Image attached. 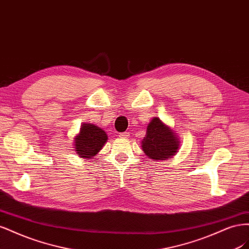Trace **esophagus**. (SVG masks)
<instances>
[{
  "instance_id": "esophagus-1",
  "label": "esophagus",
  "mask_w": 249,
  "mask_h": 249,
  "mask_svg": "<svg viewBox=\"0 0 249 249\" xmlns=\"http://www.w3.org/2000/svg\"><path fill=\"white\" fill-rule=\"evenodd\" d=\"M129 135H130V133L124 132V133H120V134H119V137H120V138H127V137H129Z\"/></svg>"
}]
</instances>
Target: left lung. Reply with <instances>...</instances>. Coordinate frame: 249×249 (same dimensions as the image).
I'll return each instance as SVG.
<instances>
[{
	"label": "left lung",
	"instance_id": "left-lung-1",
	"mask_svg": "<svg viewBox=\"0 0 249 249\" xmlns=\"http://www.w3.org/2000/svg\"><path fill=\"white\" fill-rule=\"evenodd\" d=\"M179 143L180 141L176 133H173L160 118L154 117L147 125L146 135L141 142V147L149 159L162 161L177 155Z\"/></svg>",
	"mask_w": 249,
	"mask_h": 249
}]
</instances>
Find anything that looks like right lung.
Returning <instances> with one entry per match:
<instances>
[{"label": "right lung", "instance_id": "obj_1", "mask_svg": "<svg viewBox=\"0 0 249 249\" xmlns=\"http://www.w3.org/2000/svg\"><path fill=\"white\" fill-rule=\"evenodd\" d=\"M107 140V134L101 127L92 124H83L80 133L73 140L74 148L77 155L84 159H90L97 155Z\"/></svg>", "mask_w": 249, "mask_h": 249}]
</instances>
